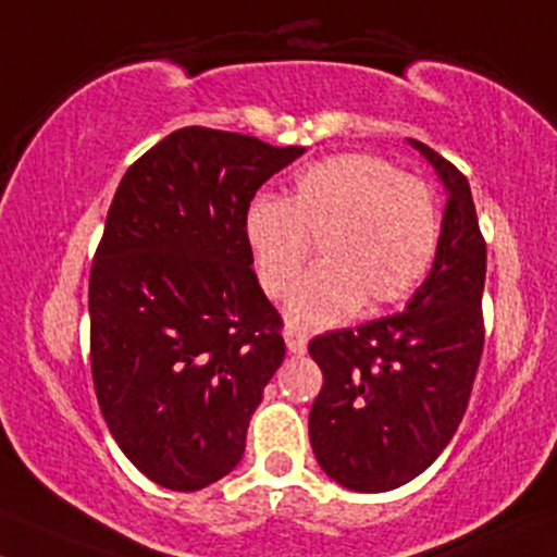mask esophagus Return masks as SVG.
<instances>
[{"label": "esophagus", "mask_w": 557, "mask_h": 557, "mask_svg": "<svg viewBox=\"0 0 557 557\" xmlns=\"http://www.w3.org/2000/svg\"><path fill=\"white\" fill-rule=\"evenodd\" d=\"M285 346H288L290 354H304L307 351V335H304L301 330L288 327L285 330Z\"/></svg>", "instance_id": "34e87169"}]
</instances>
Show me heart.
<instances>
[{"label":"heart","mask_w":557,"mask_h":557,"mask_svg":"<svg viewBox=\"0 0 557 557\" xmlns=\"http://www.w3.org/2000/svg\"><path fill=\"white\" fill-rule=\"evenodd\" d=\"M243 235L256 277L274 301L290 296L309 243H317L320 267L298 285L288 322L320 330L418 288L436 256L442 216L428 182L377 156L344 152L304 169L285 200H250Z\"/></svg>","instance_id":"heart-1"}]
</instances>
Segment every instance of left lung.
I'll return each instance as SVG.
<instances>
[{
  "mask_svg": "<svg viewBox=\"0 0 557 557\" xmlns=\"http://www.w3.org/2000/svg\"><path fill=\"white\" fill-rule=\"evenodd\" d=\"M409 143L449 195L431 272L405 311L309 344L325 377L309 412L311 449L330 479L354 492H391L442 455L484 351L486 243L470 185L436 150Z\"/></svg>",
  "mask_w": 557,
  "mask_h": 557,
  "instance_id": "1",
  "label": "left lung"
}]
</instances>
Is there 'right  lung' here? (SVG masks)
<instances>
[{"label":"right lung","instance_id":"add662e5","mask_svg":"<svg viewBox=\"0 0 557 557\" xmlns=\"http://www.w3.org/2000/svg\"><path fill=\"white\" fill-rule=\"evenodd\" d=\"M298 156L185 126L115 189L89 274L91 381L115 444L158 486L224 479L283 364V317L256 280L243 216Z\"/></svg>","mask_w":557,"mask_h":557}]
</instances>
